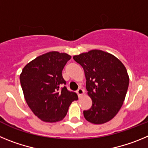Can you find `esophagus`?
Here are the masks:
<instances>
[{
    "label": "esophagus",
    "instance_id": "1",
    "mask_svg": "<svg viewBox=\"0 0 148 148\" xmlns=\"http://www.w3.org/2000/svg\"><path fill=\"white\" fill-rule=\"evenodd\" d=\"M84 93V90L82 88H79L78 90V91H77V94H78V97H81Z\"/></svg>",
    "mask_w": 148,
    "mask_h": 148
}]
</instances>
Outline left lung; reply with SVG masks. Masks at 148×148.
Masks as SVG:
<instances>
[{
	"label": "left lung",
	"mask_w": 148,
	"mask_h": 148,
	"mask_svg": "<svg viewBox=\"0 0 148 148\" xmlns=\"http://www.w3.org/2000/svg\"><path fill=\"white\" fill-rule=\"evenodd\" d=\"M82 66L87 95L92 107L84 111L89 122L101 125L118 113L125 99L129 75L126 67L116 56L101 49H92L73 56Z\"/></svg>",
	"instance_id": "8db88e82"
}]
</instances>
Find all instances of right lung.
Returning <instances> with one entry per match:
<instances>
[{"mask_svg": "<svg viewBox=\"0 0 148 148\" xmlns=\"http://www.w3.org/2000/svg\"><path fill=\"white\" fill-rule=\"evenodd\" d=\"M70 55L52 51L38 56L22 70L20 82L23 96L32 113L44 122L64 119L69 107L78 99L76 93L69 92L62 76Z\"/></svg>", "mask_w": 148, "mask_h": 148, "instance_id": "1", "label": "right lung"}]
</instances>
